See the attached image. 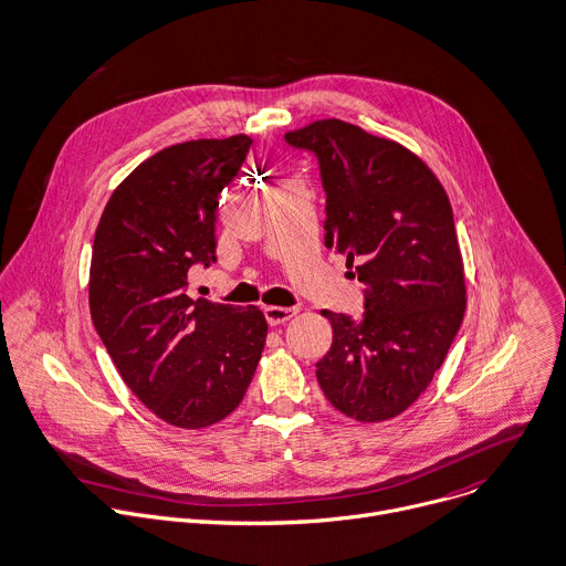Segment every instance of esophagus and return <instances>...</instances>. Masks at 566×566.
Masks as SVG:
<instances>
[{
  "label": "esophagus",
  "mask_w": 566,
  "mask_h": 566,
  "mask_svg": "<svg viewBox=\"0 0 566 566\" xmlns=\"http://www.w3.org/2000/svg\"><path fill=\"white\" fill-rule=\"evenodd\" d=\"M296 312H298V307H279V305H270L263 310L270 325H281V323L290 321L292 316H296Z\"/></svg>",
  "instance_id": "obj_1"
}]
</instances>
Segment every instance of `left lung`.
Here are the masks:
<instances>
[{
    "mask_svg": "<svg viewBox=\"0 0 566 566\" xmlns=\"http://www.w3.org/2000/svg\"><path fill=\"white\" fill-rule=\"evenodd\" d=\"M318 163L325 248L357 263L364 314L323 310L332 346L316 361L327 401L357 421L403 412L443 364L467 310L464 265L450 200L399 143L344 120L285 134Z\"/></svg>",
    "mask_w": 566,
    "mask_h": 566,
    "instance_id": "obj_1",
    "label": "left lung"
}]
</instances>
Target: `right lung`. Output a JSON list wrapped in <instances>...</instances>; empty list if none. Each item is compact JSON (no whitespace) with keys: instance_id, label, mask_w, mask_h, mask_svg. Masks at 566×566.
Returning <instances> with one entry per match:
<instances>
[{"instance_id":"obj_1","label":"right lung","mask_w":566,"mask_h":566,"mask_svg":"<svg viewBox=\"0 0 566 566\" xmlns=\"http://www.w3.org/2000/svg\"><path fill=\"white\" fill-rule=\"evenodd\" d=\"M250 147V136H232L158 151L113 191L95 230L93 325L132 392L178 428L228 417L265 348L259 307L187 294L189 270L216 263L218 198Z\"/></svg>"}]
</instances>
